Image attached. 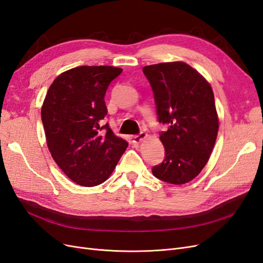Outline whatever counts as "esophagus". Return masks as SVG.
I'll return each instance as SVG.
<instances>
[{"instance_id":"esophagus-1","label":"esophagus","mask_w":263,"mask_h":263,"mask_svg":"<svg viewBox=\"0 0 263 263\" xmlns=\"http://www.w3.org/2000/svg\"><path fill=\"white\" fill-rule=\"evenodd\" d=\"M146 137H147V135L145 133H140L139 135H135V136H133L132 139H133L134 144H139V142H141Z\"/></svg>"}]
</instances>
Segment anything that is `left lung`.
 <instances>
[{"instance_id":"left-lung-1","label":"left lung","mask_w":263,"mask_h":263,"mask_svg":"<svg viewBox=\"0 0 263 263\" xmlns=\"http://www.w3.org/2000/svg\"><path fill=\"white\" fill-rule=\"evenodd\" d=\"M153 87L165 156L155 165L156 178L184 184L208 163L218 133V115L211 84L187 63L162 62L142 69Z\"/></svg>"}]
</instances>
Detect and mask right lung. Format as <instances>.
<instances>
[{
    "label": "right lung",
    "mask_w": 263,
    "mask_h": 263,
    "mask_svg": "<svg viewBox=\"0 0 263 263\" xmlns=\"http://www.w3.org/2000/svg\"><path fill=\"white\" fill-rule=\"evenodd\" d=\"M123 69L81 66L54 79L42 106V121L51 157L77 184L105 182L128 142L102 126L107 114L105 92ZM104 129L105 132L101 130Z\"/></svg>",
    "instance_id": "add662e5"
}]
</instances>
